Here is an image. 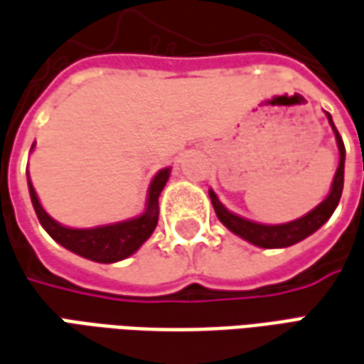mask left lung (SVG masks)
<instances>
[{
	"label": "left lung",
	"instance_id": "left-lung-1",
	"mask_svg": "<svg viewBox=\"0 0 364 364\" xmlns=\"http://www.w3.org/2000/svg\"><path fill=\"white\" fill-rule=\"evenodd\" d=\"M328 121L335 129L338 143V153H341V161H338V169L335 173V181H333V189L328 193V197L325 201L321 203L318 207H315L311 213H306L305 217L291 221L285 225H259L253 221H247L239 215L229 213L223 205L219 203L217 195L213 191H209L211 203L215 207V213L219 217V221L233 231L235 235L247 239L249 243L257 245V247H263V249H281V247H289V245H295L299 241H303L305 237L313 235L317 231L321 225H325L328 221V217L333 215V211L337 209L338 199H341V193H343V181H345V143L338 135L335 123L328 115Z\"/></svg>",
	"mask_w": 364,
	"mask_h": 364
}]
</instances>
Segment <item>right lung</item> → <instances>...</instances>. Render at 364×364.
Instances as JSON below:
<instances>
[{"mask_svg":"<svg viewBox=\"0 0 364 364\" xmlns=\"http://www.w3.org/2000/svg\"><path fill=\"white\" fill-rule=\"evenodd\" d=\"M167 179H169V169H161L151 181L145 213L123 223L105 225V227H95V229H69L53 221L39 205L36 189L29 181V175H27V185H29V195H31V203H33L39 223L43 225V229L59 245L97 263H115L135 253L155 231L157 219H159V195Z\"/></svg>","mask_w":364,"mask_h":364,"instance_id":"1","label":"right lung"}]
</instances>
